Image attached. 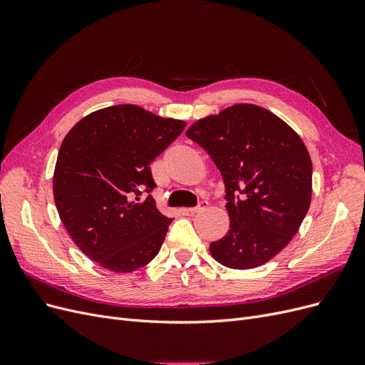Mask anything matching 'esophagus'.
<instances>
[{
    "label": "esophagus",
    "instance_id": "esophagus-1",
    "mask_svg": "<svg viewBox=\"0 0 365 365\" xmlns=\"http://www.w3.org/2000/svg\"><path fill=\"white\" fill-rule=\"evenodd\" d=\"M208 207V202L207 201H201L200 204H197L196 207H192V208H187L185 212L187 213H190V215H195V213H200V212H202V210H205Z\"/></svg>",
    "mask_w": 365,
    "mask_h": 365
}]
</instances>
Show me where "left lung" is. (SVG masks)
I'll use <instances>...</instances> for the list:
<instances>
[{
    "label": "left lung",
    "mask_w": 365,
    "mask_h": 365,
    "mask_svg": "<svg viewBox=\"0 0 365 365\" xmlns=\"http://www.w3.org/2000/svg\"><path fill=\"white\" fill-rule=\"evenodd\" d=\"M185 135L216 164L225 184L228 233L210 244L220 264L251 269L297 235L311 205L312 161L282 118L250 103L195 121Z\"/></svg>",
    "instance_id": "1"
}]
</instances>
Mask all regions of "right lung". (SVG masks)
Returning <instances> with one entry per match:
<instances>
[{"label":"right lung","mask_w":365,"mask_h":365,"mask_svg":"<svg viewBox=\"0 0 365 365\" xmlns=\"http://www.w3.org/2000/svg\"><path fill=\"white\" fill-rule=\"evenodd\" d=\"M185 121L135 105L98 109L65 135L53 195L74 244L102 268L132 272L157 256L172 219L158 212L149 164Z\"/></svg>","instance_id":"right-lung-1"}]
</instances>
